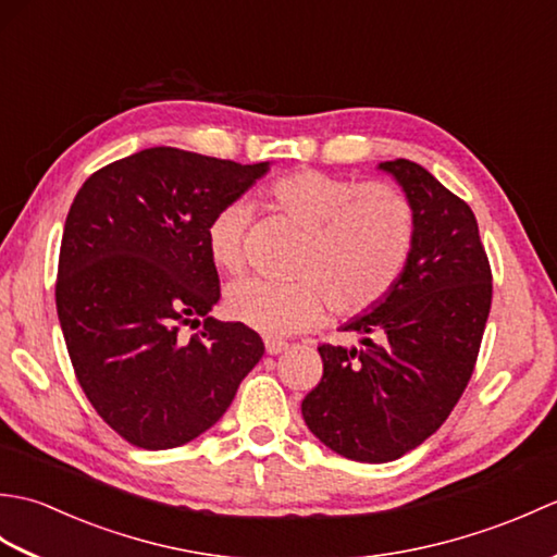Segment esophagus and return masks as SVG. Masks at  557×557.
Instances as JSON below:
<instances>
[{
    "label": "esophagus",
    "mask_w": 557,
    "mask_h": 557,
    "mask_svg": "<svg viewBox=\"0 0 557 557\" xmlns=\"http://www.w3.org/2000/svg\"><path fill=\"white\" fill-rule=\"evenodd\" d=\"M287 349V342L285 339H275V337H265V351L270 357H275V354L285 351Z\"/></svg>",
    "instance_id": "obj_1"
}]
</instances>
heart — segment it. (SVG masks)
I'll list each match as a JSON object with an SVG mask.
<instances>
[{"label":"heart","instance_id":"1","mask_svg":"<svg viewBox=\"0 0 557 557\" xmlns=\"http://www.w3.org/2000/svg\"><path fill=\"white\" fill-rule=\"evenodd\" d=\"M268 200L306 232L294 265L299 280L236 282L224 299L236 323L287 337L321 325L330 304L339 315H361L395 292L417 236L411 203L399 188L306 168L277 176L268 186ZM248 220L246 200H230L206 227L208 256L230 275L244 268Z\"/></svg>","mask_w":557,"mask_h":557}]
</instances>
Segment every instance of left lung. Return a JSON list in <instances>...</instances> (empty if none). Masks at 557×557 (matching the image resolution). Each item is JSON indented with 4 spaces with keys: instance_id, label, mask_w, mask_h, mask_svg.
<instances>
[{
    "instance_id": "1",
    "label": "left lung",
    "mask_w": 557,
    "mask_h": 557,
    "mask_svg": "<svg viewBox=\"0 0 557 557\" xmlns=\"http://www.w3.org/2000/svg\"><path fill=\"white\" fill-rule=\"evenodd\" d=\"M417 220L409 265L373 311L345 330L361 349L321 345L323 377L301 401L318 441L357 461H393L455 409L479 359L493 275L474 212L411 160L381 162Z\"/></svg>"
}]
</instances>
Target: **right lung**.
<instances>
[{"label": "right lung", "instance_id": "1", "mask_svg": "<svg viewBox=\"0 0 557 557\" xmlns=\"http://www.w3.org/2000/svg\"><path fill=\"white\" fill-rule=\"evenodd\" d=\"M268 170L160 146L78 188L59 248L57 315L78 385L126 443L194 441L263 357L256 330L208 315L220 277L206 227ZM198 324L200 334L181 337Z\"/></svg>", "mask_w": 557, "mask_h": 557}]
</instances>
